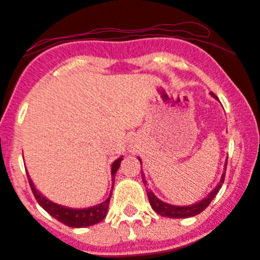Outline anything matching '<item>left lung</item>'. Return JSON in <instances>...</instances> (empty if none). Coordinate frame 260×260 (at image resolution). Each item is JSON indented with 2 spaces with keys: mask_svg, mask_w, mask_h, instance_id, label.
Instances as JSON below:
<instances>
[{
  "mask_svg": "<svg viewBox=\"0 0 260 260\" xmlns=\"http://www.w3.org/2000/svg\"><path fill=\"white\" fill-rule=\"evenodd\" d=\"M212 96L213 98H216L215 93H212ZM139 161H141V164H142L141 159H139ZM226 169H227V161H226V164H224V173L222 174V178H221V180H219L217 186L211 191V193H209V196H207V198L201 200V201L198 202V204L191 205V206H173V205L165 204V202L160 201V200L156 198L152 191L147 187V195H148V199H149L150 206H152V209L155 211L158 215L164 216V217L187 218V217H192V216L199 215L200 212H202V211L209 206V205L211 204V201H212V200L215 199V196L217 195V192L219 191V189H221L222 184H223V181H224ZM142 180H143L144 185H147V180L144 179L143 173H142Z\"/></svg>",
  "mask_w": 260,
  "mask_h": 260,
  "instance_id": "1",
  "label": "left lung"
}]
</instances>
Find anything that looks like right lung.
Returning a JSON list of instances; mask_svg holds the SVG:
<instances>
[{"label": "right lung", "instance_id": "obj_1", "mask_svg": "<svg viewBox=\"0 0 260 260\" xmlns=\"http://www.w3.org/2000/svg\"><path fill=\"white\" fill-rule=\"evenodd\" d=\"M123 160V158H118L117 160L112 164V181L115 180V174L118 170L119 164L121 161ZM28 181H29L30 189H32V192L36 198L37 202L49 213L50 216H53L54 218L58 219L59 222L61 223L67 224L69 227H74V228H80V227H88L92 226V224L99 223L101 222L102 219L106 217L107 215V210H108V205H110V200H111V192L110 198H108L106 201H104L102 204L96 205V206L88 207V209H69V207H64L60 206V205H56L54 202L49 201L48 199H45L44 196L42 195L41 192L36 190L34 187L32 180L29 179V175L27 174ZM112 190H113V185H112Z\"/></svg>", "mask_w": 260, "mask_h": 260}]
</instances>
